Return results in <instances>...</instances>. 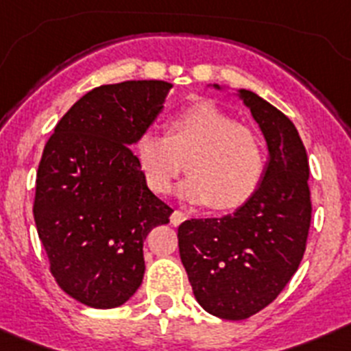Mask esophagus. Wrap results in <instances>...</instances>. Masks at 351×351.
<instances>
[{
    "mask_svg": "<svg viewBox=\"0 0 351 351\" xmlns=\"http://www.w3.org/2000/svg\"><path fill=\"white\" fill-rule=\"evenodd\" d=\"M186 218H188V216H186L184 213H181V210H173V213L170 214V223L178 226V225H181Z\"/></svg>",
    "mask_w": 351,
    "mask_h": 351,
    "instance_id": "1",
    "label": "esophagus"
}]
</instances>
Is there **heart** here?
<instances>
[{"mask_svg":"<svg viewBox=\"0 0 351 351\" xmlns=\"http://www.w3.org/2000/svg\"><path fill=\"white\" fill-rule=\"evenodd\" d=\"M135 149L154 193H169L186 160L190 176L179 186V195L195 204L210 202L219 210L247 202L267 169L262 135L213 101H198L173 114L169 135L142 132Z\"/></svg>","mask_w":351,"mask_h":351,"instance_id":"1","label":"heart"}]
</instances>
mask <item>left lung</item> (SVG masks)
I'll list each match as a JSON object with an SVG mask.
<instances>
[{"instance_id":"obj_1","label":"left lung","mask_w":351,"mask_h":351,"mask_svg":"<svg viewBox=\"0 0 351 351\" xmlns=\"http://www.w3.org/2000/svg\"><path fill=\"white\" fill-rule=\"evenodd\" d=\"M241 96L271 153L262 184L234 214L178 228L195 299L223 320L250 318L283 291L306 251L313 210L308 154L293 123L255 93Z\"/></svg>"}]
</instances>
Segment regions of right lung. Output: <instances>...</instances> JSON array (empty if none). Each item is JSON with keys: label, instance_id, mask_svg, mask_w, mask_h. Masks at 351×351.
Wrapping results in <instances>:
<instances>
[{"label": "right lung", "instance_id": "right-lung-1", "mask_svg": "<svg viewBox=\"0 0 351 351\" xmlns=\"http://www.w3.org/2000/svg\"><path fill=\"white\" fill-rule=\"evenodd\" d=\"M165 80L86 93L61 117L36 172V232L61 290L89 308L125 304L144 278V241L172 207L151 193L130 145L163 108Z\"/></svg>", "mask_w": 351, "mask_h": 351}]
</instances>
